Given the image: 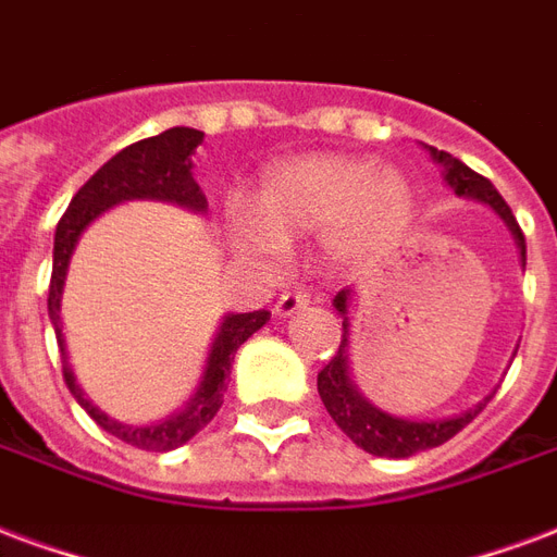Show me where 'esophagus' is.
Returning <instances> with one entry per match:
<instances>
[{
	"label": "esophagus",
	"mask_w": 557,
	"mask_h": 557,
	"mask_svg": "<svg viewBox=\"0 0 557 557\" xmlns=\"http://www.w3.org/2000/svg\"><path fill=\"white\" fill-rule=\"evenodd\" d=\"M307 304H310V295H307V292H286V295H280L277 304H274V315L289 319V315H295L298 310H304Z\"/></svg>",
	"instance_id": "obj_1"
}]
</instances>
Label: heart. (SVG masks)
<instances>
[{
	"label": "heart",
	"instance_id": "1",
	"mask_svg": "<svg viewBox=\"0 0 557 557\" xmlns=\"http://www.w3.org/2000/svg\"><path fill=\"white\" fill-rule=\"evenodd\" d=\"M410 209L413 191L398 171H377L362 156L312 152L274 164L253 209H226V242L247 262L274 265L286 242L324 233L333 262L357 265L393 245Z\"/></svg>",
	"mask_w": 557,
	"mask_h": 557
}]
</instances>
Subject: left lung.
<instances>
[{"label": "left lung", "mask_w": 557, "mask_h": 557, "mask_svg": "<svg viewBox=\"0 0 557 557\" xmlns=\"http://www.w3.org/2000/svg\"><path fill=\"white\" fill-rule=\"evenodd\" d=\"M431 156H434V162L443 164L446 183L455 188V195L472 197V200H481V203L496 209V215L508 224L510 236L520 247V262L525 268V236H522L510 206L502 200V195L493 188L487 176L475 174L472 168H467L455 156H448L446 150H434L431 147ZM348 300H351V289H342L333 298V307L342 315V345L336 357L319 372V395L333 422L342 428V434L351 436L362 451H369L374 457H410L416 451L443 446V443H448L457 431H463L487 407L493 395H487L481 405H475L467 413L448 416V419H431V422H413V419L383 413L381 407L369 405L360 395V389H357V383L351 381V366H348V331H351Z\"/></svg>", "instance_id": "obj_1"}]
</instances>
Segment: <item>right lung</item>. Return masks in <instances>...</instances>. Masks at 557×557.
<instances>
[{
    "instance_id": "1",
    "label": "right lung",
    "mask_w": 557,
    "mask_h": 557,
    "mask_svg": "<svg viewBox=\"0 0 557 557\" xmlns=\"http://www.w3.org/2000/svg\"><path fill=\"white\" fill-rule=\"evenodd\" d=\"M203 141V132L188 129V126H174L164 129L162 135H152L144 141L129 144L126 150L111 156L109 162L102 164L97 174L90 176L88 183L82 185L76 197L70 200L67 212L61 215L55 226V247H52V280H49V321L55 327V339L61 348V372L64 383L79 401L88 416L111 436H117L123 443H129L144 451H171V448L185 446L197 431H203L215 413L224 405L226 393V374L233 369V357L245 345L253 333L271 319L268 310L257 312H236V315H224L221 327L212 342V351L206 357L203 377L197 393L188 398V405L164 419L159 425H123L117 419L106 416L97 405H90L79 383L73 377V369L67 362L64 351V333H61V295H64V280H67V268L73 250L79 245V236L90 221L111 209V206L123 203V200H168V203L183 206L191 212H206V195L200 185L191 176V156H195L197 144Z\"/></svg>"
}]
</instances>
